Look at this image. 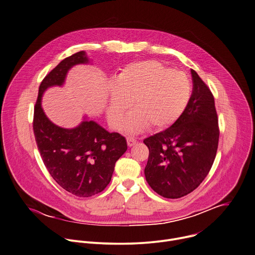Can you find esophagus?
Instances as JSON below:
<instances>
[{"instance_id":"esophagus-1","label":"esophagus","mask_w":255,"mask_h":255,"mask_svg":"<svg viewBox=\"0 0 255 255\" xmlns=\"http://www.w3.org/2000/svg\"><path fill=\"white\" fill-rule=\"evenodd\" d=\"M136 143H137V140H136V139H134V138H132V137H128V138H127V145H128L129 147L134 146Z\"/></svg>"}]
</instances>
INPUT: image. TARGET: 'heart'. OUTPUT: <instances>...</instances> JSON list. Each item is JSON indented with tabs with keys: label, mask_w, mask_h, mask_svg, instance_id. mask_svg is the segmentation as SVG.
<instances>
[{
	"label": "heart",
	"mask_w": 255,
	"mask_h": 255,
	"mask_svg": "<svg viewBox=\"0 0 255 255\" xmlns=\"http://www.w3.org/2000/svg\"><path fill=\"white\" fill-rule=\"evenodd\" d=\"M192 93V81L186 73L155 60L134 62L109 85L107 119L112 127L121 129L132 104L135 112L127 122L129 132H139L147 126L165 129L183 116Z\"/></svg>",
	"instance_id": "heart-1"
}]
</instances>
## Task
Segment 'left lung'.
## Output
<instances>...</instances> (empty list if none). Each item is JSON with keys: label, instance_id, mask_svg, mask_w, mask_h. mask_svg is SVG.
Wrapping results in <instances>:
<instances>
[{"label": "left lung", "instance_id": "obj_1", "mask_svg": "<svg viewBox=\"0 0 255 255\" xmlns=\"http://www.w3.org/2000/svg\"><path fill=\"white\" fill-rule=\"evenodd\" d=\"M193 93L183 116L171 127L144 140L149 148L145 177L160 196L179 199L197 189L209 174L218 150L215 98L191 69Z\"/></svg>", "mask_w": 255, "mask_h": 255}]
</instances>
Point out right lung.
<instances>
[{
    "instance_id": "right-lung-1",
    "label": "right lung",
    "mask_w": 255,
    "mask_h": 255,
    "mask_svg": "<svg viewBox=\"0 0 255 255\" xmlns=\"http://www.w3.org/2000/svg\"><path fill=\"white\" fill-rule=\"evenodd\" d=\"M87 63L90 60L84 50L61 60L41 81L33 114V133L44 166L61 188L80 198L107 187L116 161L127 150L123 136L108 132L87 116L74 128H62L52 123L41 107L46 89L62 86L71 67Z\"/></svg>"
}]
</instances>
